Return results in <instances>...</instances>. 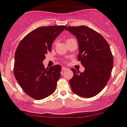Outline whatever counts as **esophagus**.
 <instances>
[{
	"instance_id": "34e87169",
	"label": "esophagus",
	"mask_w": 127,
	"mask_h": 127,
	"mask_svg": "<svg viewBox=\"0 0 127 127\" xmlns=\"http://www.w3.org/2000/svg\"><path fill=\"white\" fill-rule=\"evenodd\" d=\"M61 69H62V70H67L68 68L65 67V66H63L62 68H61Z\"/></svg>"
}]
</instances>
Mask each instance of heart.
<instances>
[{"instance_id": "b5f03b06", "label": "heart", "mask_w": 127, "mask_h": 127, "mask_svg": "<svg viewBox=\"0 0 127 127\" xmlns=\"http://www.w3.org/2000/svg\"><path fill=\"white\" fill-rule=\"evenodd\" d=\"M70 39H72V38H69V39H67V40H66V41H67V40ZM57 41H55L54 42H53V45H55L56 44H57Z\"/></svg>"}]
</instances>
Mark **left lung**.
Returning a JSON list of instances; mask_svg holds the SVG:
<instances>
[{
  "label": "left lung",
  "mask_w": 127,
  "mask_h": 127,
  "mask_svg": "<svg viewBox=\"0 0 127 127\" xmlns=\"http://www.w3.org/2000/svg\"><path fill=\"white\" fill-rule=\"evenodd\" d=\"M66 30L77 38L78 60L85 68L83 72L71 69L72 91L85 98L94 97L105 87L111 74L113 57L108 43L102 34L87 26H69Z\"/></svg>",
  "instance_id": "8db88e82"
}]
</instances>
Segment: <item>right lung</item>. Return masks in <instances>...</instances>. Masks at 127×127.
<instances>
[{
	"mask_svg": "<svg viewBox=\"0 0 127 127\" xmlns=\"http://www.w3.org/2000/svg\"><path fill=\"white\" fill-rule=\"evenodd\" d=\"M66 25L40 27L27 34L17 47L14 75L25 93L36 100L52 94L61 76L59 64L44 67L42 61L51 52L55 38Z\"/></svg>",
	"mask_w": 127,
	"mask_h": 127,
	"instance_id": "obj_1",
	"label": "right lung"
}]
</instances>
